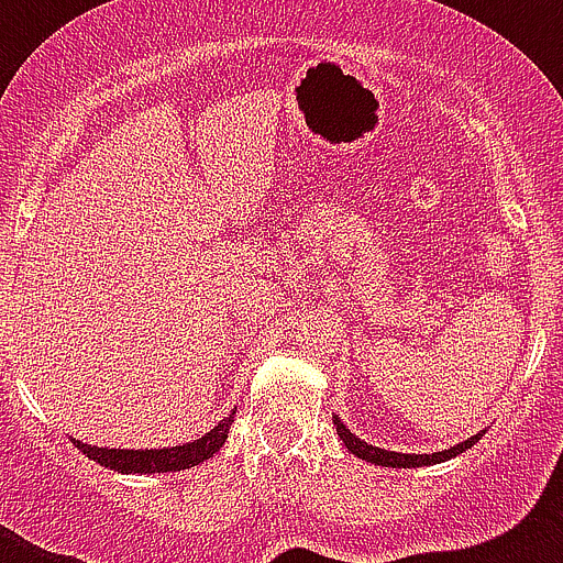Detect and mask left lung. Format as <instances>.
<instances>
[{"mask_svg": "<svg viewBox=\"0 0 563 563\" xmlns=\"http://www.w3.org/2000/svg\"><path fill=\"white\" fill-rule=\"evenodd\" d=\"M334 422V430H338L340 441L345 444V450L354 452L356 457L367 460V463H376V465H389V468H419V465H433V463H441V460H450L460 455V452L471 450V446L476 444V441L482 439V433H476L474 439L463 441V444L452 446V450H444V452H433V455H400V452H387V450H378V446H371L365 444V441L356 439L354 433H351L349 428H345L343 422H340V417H332Z\"/></svg>", "mask_w": 563, "mask_h": 563, "instance_id": "1", "label": "left lung"}]
</instances>
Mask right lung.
Instances as JSON below:
<instances>
[{
  "instance_id": "1",
  "label": "right lung",
  "mask_w": 563,
  "mask_h": 563,
  "mask_svg": "<svg viewBox=\"0 0 563 563\" xmlns=\"http://www.w3.org/2000/svg\"><path fill=\"white\" fill-rule=\"evenodd\" d=\"M234 413L223 419L220 424H214L209 433H203L201 439L190 441L185 446H168V450H100V446L81 444V441L73 439V444L84 452L95 463L106 465V468L122 471V474H161V471H185L192 465L203 463L225 444L229 439V428L234 422Z\"/></svg>"
}]
</instances>
